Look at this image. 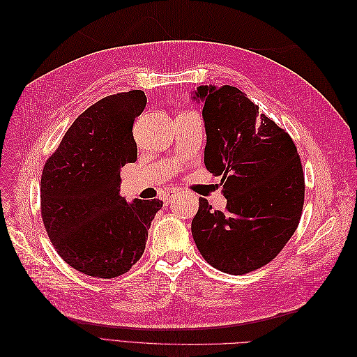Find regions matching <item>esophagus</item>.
Instances as JSON below:
<instances>
[{"label": "esophagus", "mask_w": 357, "mask_h": 357, "mask_svg": "<svg viewBox=\"0 0 357 357\" xmlns=\"http://www.w3.org/2000/svg\"><path fill=\"white\" fill-rule=\"evenodd\" d=\"M178 195H180V193H178V192H176V190L168 192L167 195H165V198H164V201H165V204H169V202L174 201V199H176Z\"/></svg>", "instance_id": "34e87169"}]
</instances>
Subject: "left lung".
<instances>
[{
  "label": "left lung",
  "instance_id": "8db88e82",
  "mask_svg": "<svg viewBox=\"0 0 357 357\" xmlns=\"http://www.w3.org/2000/svg\"><path fill=\"white\" fill-rule=\"evenodd\" d=\"M190 98L204 102V164L222 177L226 198L225 211L199 199L193 240L211 266L247 274L271 262L298 228L305 193L298 150L234 86H198Z\"/></svg>",
  "mask_w": 357,
  "mask_h": 357
}]
</instances>
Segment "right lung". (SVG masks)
<instances>
[{"label":"right lung","mask_w":357,"mask_h":357,"mask_svg":"<svg viewBox=\"0 0 357 357\" xmlns=\"http://www.w3.org/2000/svg\"><path fill=\"white\" fill-rule=\"evenodd\" d=\"M143 91L105 96L63 135L41 176V218L58 255L77 271L100 278L128 273L143 256L159 199L121 195V169L137 160L132 135Z\"/></svg>","instance_id":"add662e5"}]
</instances>
